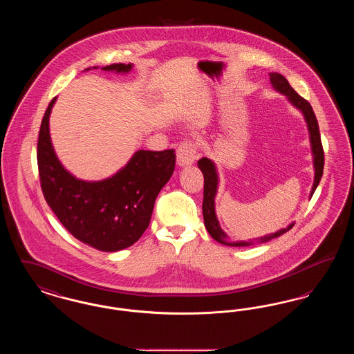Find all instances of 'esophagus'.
I'll return each mask as SVG.
<instances>
[{
    "label": "esophagus",
    "mask_w": 354,
    "mask_h": 354,
    "mask_svg": "<svg viewBox=\"0 0 354 354\" xmlns=\"http://www.w3.org/2000/svg\"><path fill=\"white\" fill-rule=\"evenodd\" d=\"M198 158V146L191 140H185L176 150V163L179 167H187L195 163Z\"/></svg>",
    "instance_id": "obj_1"
}]
</instances>
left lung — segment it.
<instances>
[{
    "instance_id": "8db88e82",
    "label": "left lung",
    "mask_w": 354,
    "mask_h": 354,
    "mask_svg": "<svg viewBox=\"0 0 354 354\" xmlns=\"http://www.w3.org/2000/svg\"><path fill=\"white\" fill-rule=\"evenodd\" d=\"M270 84L272 87L286 95V100L292 103V106H295L297 110L301 111L304 119L306 122V127H308V133H309V140H310V150L313 155V167H315V180L313 185L310 189V195L309 198L315 194L317 185L320 183L321 176H322V171H324V150H322V145H321L320 130H319V123L316 115L313 113L312 106L309 104V102L305 101L303 97H300L286 81V77L279 74V73H270ZM198 167L202 171L203 176H204V196H203V218H204V225L208 231V234L212 236V239H215L216 241H219L224 245L228 247H248L253 245V241H231L228 239L227 234L221 230L220 227L219 220L216 216V211H215V198L218 194V187H219V175H218V169L215 163L208 159V158H202L198 162ZM295 223L289 224L286 228H281L274 234L263 236L260 239H256V243H266L270 241L274 237L286 234V231H289L293 227Z\"/></svg>"
}]
</instances>
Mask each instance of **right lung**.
Listing matches in <instances>:
<instances>
[{
    "label": "right lung",
    "instance_id": "add662e5",
    "mask_svg": "<svg viewBox=\"0 0 354 354\" xmlns=\"http://www.w3.org/2000/svg\"><path fill=\"white\" fill-rule=\"evenodd\" d=\"M131 68L133 64H114L102 70L126 74ZM55 101L53 98L46 109L37 145L45 201L80 241L103 252L124 250L138 241L150 224L155 199L175 169L174 150H138L110 178L97 182L77 179L62 166L51 143L49 119Z\"/></svg>",
    "mask_w": 354,
    "mask_h": 354
}]
</instances>
